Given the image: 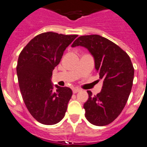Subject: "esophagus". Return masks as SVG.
Masks as SVG:
<instances>
[{
  "label": "esophagus",
  "mask_w": 147,
  "mask_h": 147,
  "mask_svg": "<svg viewBox=\"0 0 147 147\" xmlns=\"http://www.w3.org/2000/svg\"><path fill=\"white\" fill-rule=\"evenodd\" d=\"M80 88H73V90H72L73 93H77V92H80Z\"/></svg>",
  "instance_id": "esophagus-1"
}]
</instances>
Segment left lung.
<instances>
[{"label": "left lung", "instance_id": "1", "mask_svg": "<svg viewBox=\"0 0 147 147\" xmlns=\"http://www.w3.org/2000/svg\"><path fill=\"white\" fill-rule=\"evenodd\" d=\"M78 46L90 52L100 78L103 79L100 92L92 95L91 91H87L89 98L83 106L85 118L95 126H106L126 105L133 85V65L126 52L100 35L81 36L72 45V47Z\"/></svg>", "mask_w": 147, "mask_h": 147}]
</instances>
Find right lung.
Wrapping results in <instances>:
<instances>
[{"label": "right lung", "mask_w": 147, "mask_h": 147, "mask_svg": "<svg viewBox=\"0 0 147 147\" xmlns=\"http://www.w3.org/2000/svg\"><path fill=\"white\" fill-rule=\"evenodd\" d=\"M77 36L42 33L31 39L18 57L16 72L23 100L31 116L42 124H56L66 113L72 90L55 85L54 90L51 78L65 49Z\"/></svg>", "instance_id": "obj_1"}]
</instances>
